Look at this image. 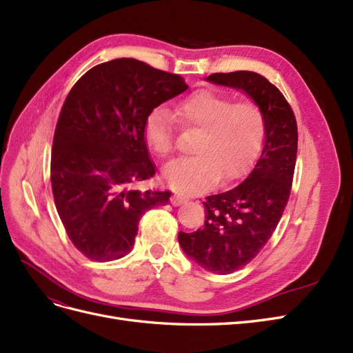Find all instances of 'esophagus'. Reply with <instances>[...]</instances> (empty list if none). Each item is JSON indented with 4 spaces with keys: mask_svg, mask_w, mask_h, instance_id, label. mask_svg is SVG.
Returning a JSON list of instances; mask_svg holds the SVG:
<instances>
[{
    "mask_svg": "<svg viewBox=\"0 0 353 353\" xmlns=\"http://www.w3.org/2000/svg\"><path fill=\"white\" fill-rule=\"evenodd\" d=\"M188 199L184 197V196H179V194H174L172 197H170V203H172L174 206H179L183 205V203H185Z\"/></svg>",
    "mask_w": 353,
    "mask_h": 353,
    "instance_id": "esophagus-1",
    "label": "esophagus"
}]
</instances>
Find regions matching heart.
<instances>
[{
    "label": "heart",
    "mask_w": 353,
    "mask_h": 353,
    "mask_svg": "<svg viewBox=\"0 0 353 353\" xmlns=\"http://www.w3.org/2000/svg\"><path fill=\"white\" fill-rule=\"evenodd\" d=\"M175 116L184 128L200 131L196 156L176 159L163 168L166 184L176 193L194 194L221 179L230 183L244 175L261 150L263 114L252 101L200 91L181 101ZM147 147L159 156L174 152V121L166 109H156L144 125Z\"/></svg>",
    "instance_id": "obj_1"
}]
</instances>
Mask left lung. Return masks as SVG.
I'll return each instance as SVG.
<instances>
[{"label":"left lung","instance_id":"1","mask_svg":"<svg viewBox=\"0 0 353 353\" xmlns=\"http://www.w3.org/2000/svg\"><path fill=\"white\" fill-rule=\"evenodd\" d=\"M206 81L243 91L263 114V148L252 172L232 190L206 197L205 227L178 234L191 261L223 275L248 265L279 225L293 183L297 123L280 90L259 73H212Z\"/></svg>","mask_w":353,"mask_h":353}]
</instances>
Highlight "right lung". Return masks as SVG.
<instances>
[{
  "label": "right lung",
  "instance_id": "right-lung-1",
  "mask_svg": "<svg viewBox=\"0 0 353 353\" xmlns=\"http://www.w3.org/2000/svg\"><path fill=\"white\" fill-rule=\"evenodd\" d=\"M174 73L135 59L94 66L63 104L51 150V187L70 241L91 261L123 258L138 222L170 191L137 188L156 174L144 138L148 114L184 92Z\"/></svg>",
  "mask_w": 353,
  "mask_h": 353
}]
</instances>
